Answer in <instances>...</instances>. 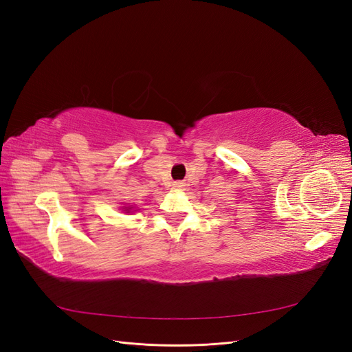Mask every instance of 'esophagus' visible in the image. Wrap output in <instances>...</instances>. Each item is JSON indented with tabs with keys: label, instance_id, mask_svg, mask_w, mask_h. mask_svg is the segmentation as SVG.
<instances>
[{
	"label": "esophagus",
	"instance_id": "34e87169",
	"mask_svg": "<svg viewBox=\"0 0 352 352\" xmlns=\"http://www.w3.org/2000/svg\"><path fill=\"white\" fill-rule=\"evenodd\" d=\"M176 189H180V188H184V184L182 182H175V185H173Z\"/></svg>",
	"mask_w": 352,
	"mask_h": 352
}]
</instances>
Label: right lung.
I'll return each instance as SVG.
<instances>
[{
  "mask_svg": "<svg viewBox=\"0 0 352 352\" xmlns=\"http://www.w3.org/2000/svg\"><path fill=\"white\" fill-rule=\"evenodd\" d=\"M132 208H133V207H123V211H124V212H131Z\"/></svg>",
  "mask_w": 352,
  "mask_h": 352,
  "instance_id": "right-lung-1",
  "label": "right lung"
}]
</instances>
